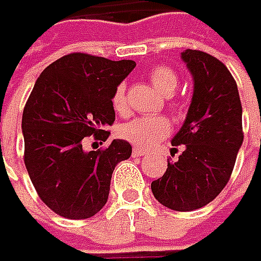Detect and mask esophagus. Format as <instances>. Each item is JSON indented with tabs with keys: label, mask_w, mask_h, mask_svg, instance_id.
I'll list each match as a JSON object with an SVG mask.
<instances>
[{
	"label": "esophagus",
	"mask_w": 261,
	"mask_h": 261,
	"mask_svg": "<svg viewBox=\"0 0 261 261\" xmlns=\"http://www.w3.org/2000/svg\"><path fill=\"white\" fill-rule=\"evenodd\" d=\"M133 156H146V152L143 149H133Z\"/></svg>",
	"instance_id": "1"
}]
</instances>
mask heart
Wrapping results in <instances>:
<instances>
[{"instance_id":"heart-1","label":"heart","mask_w":261,"mask_h":261,"mask_svg":"<svg viewBox=\"0 0 261 261\" xmlns=\"http://www.w3.org/2000/svg\"><path fill=\"white\" fill-rule=\"evenodd\" d=\"M149 81L155 90L164 96H171L178 85L177 73L165 65H156L149 72ZM112 106L118 114L125 115L128 112L127 88L124 84H118L112 94ZM177 109L178 105H171ZM170 133V122L164 116H140L134 118L119 127V134L122 139L134 146L150 149Z\"/></svg>"}]
</instances>
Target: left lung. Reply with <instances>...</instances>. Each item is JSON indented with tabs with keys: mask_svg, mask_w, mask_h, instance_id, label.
<instances>
[{
	"mask_svg": "<svg viewBox=\"0 0 261 261\" xmlns=\"http://www.w3.org/2000/svg\"><path fill=\"white\" fill-rule=\"evenodd\" d=\"M181 59L195 81L186 121L171 142L183 152L174 162L168 160L167 171L150 188L164 207L193 211L210 204L232 176L244 140L242 106L237 81L223 62L191 48Z\"/></svg>",
	"mask_w": 261,
	"mask_h": 261,
	"instance_id": "8db88e82",
	"label": "left lung"
}]
</instances>
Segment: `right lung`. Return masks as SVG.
Returning <instances> with one entry per match:
<instances>
[{
  "label": "right lung",
  "instance_id": "add662e5",
  "mask_svg": "<svg viewBox=\"0 0 261 261\" xmlns=\"http://www.w3.org/2000/svg\"><path fill=\"white\" fill-rule=\"evenodd\" d=\"M136 63L70 53L38 76L22 116L23 161L41 201L56 214L83 220L105 207L116 164L128 160L131 145L115 139L85 152L87 137H109L115 121L112 94Z\"/></svg>",
  "mask_w": 261,
  "mask_h": 261
}]
</instances>
